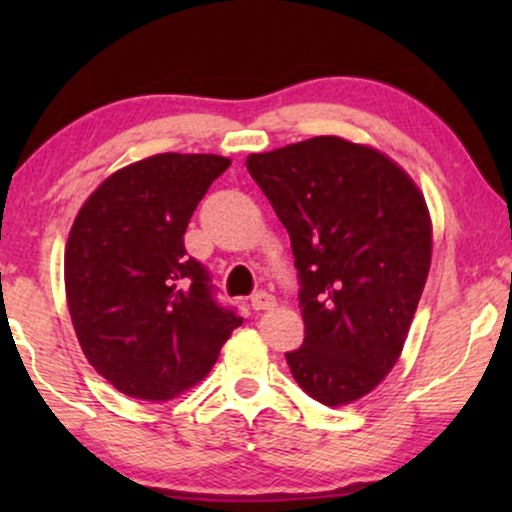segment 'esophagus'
<instances>
[{
	"label": "esophagus",
	"mask_w": 512,
	"mask_h": 512,
	"mask_svg": "<svg viewBox=\"0 0 512 512\" xmlns=\"http://www.w3.org/2000/svg\"><path fill=\"white\" fill-rule=\"evenodd\" d=\"M275 296H270L268 291H256L254 296H251V307H254L256 312H261V310H272V307H275Z\"/></svg>",
	"instance_id": "34e87169"
}]
</instances>
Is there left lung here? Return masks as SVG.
<instances>
[{
  "label": "left lung",
  "mask_w": 512,
  "mask_h": 512,
  "mask_svg": "<svg viewBox=\"0 0 512 512\" xmlns=\"http://www.w3.org/2000/svg\"><path fill=\"white\" fill-rule=\"evenodd\" d=\"M247 170L289 230L303 347L293 380L324 405L380 384L403 352L431 268L426 200L394 160L342 137L251 153Z\"/></svg>",
  "instance_id": "obj_1"
}]
</instances>
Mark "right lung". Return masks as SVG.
Segmentation results:
<instances>
[{"label":"right lung","instance_id":"obj_1","mask_svg":"<svg viewBox=\"0 0 512 512\" xmlns=\"http://www.w3.org/2000/svg\"><path fill=\"white\" fill-rule=\"evenodd\" d=\"M228 165L214 153H158L104 179L76 214L69 314L90 366L125 396L156 403L191 389L242 324L184 247L195 207Z\"/></svg>","mask_w":512,"mask_h":512}]
</instances>
